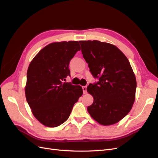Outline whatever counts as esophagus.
Wrapping results in <instances>:
<instances>
[{
  "mask_svg": "<svg viewBox=\"0 0 158 158\" xmlns=\"http://www.w3.org/2000/svg\"><path fill=\"white\" fill-rule=\"evenodd\" d=\"M82 89H83V92H84V94H86V92H87V86H82Z\"/></svg>",
  "mask_w": 158,
  "mask_h": 158,
  "instance_id": "obj_1",
  "label": "esophagus"
}]
</instances>
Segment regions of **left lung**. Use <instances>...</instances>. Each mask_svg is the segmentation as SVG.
I'll list each match as a JSON object with an SVG mask.
<instances>
[{
    "label": "left lung",
    "mask_w": 158,
    "mask_h": 158,
    "mask_svg": "<svg viewBox=\"0 0 158 158\" xmlns=\"http://www.w3.org/2000/svg\"><path fill=\"white\" fill-rule=\"evenodd\" d=\"M79 42L91 73L99 78L87 88L94 98L88 111L100 125L115 124L130 112L135 100L136 80L131 64L114 45L97 40Z\"/></svg>",
    "instance_id": "left-lung-1"
}]
</instances>
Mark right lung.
Segmentation results:
<instances>
[{
    "label": "right lung",
    "mask_w": 158,
    "mask_h": 158,
    "mask_svg": "<svg viewBox=\"0 0 158 158\" xmlns=\"http://www.w3.org/2000/svg\"><path fill=\"white\" fill-rule=\"evenodd\" d=\"M80 49L77 41L51 43L28 67L26 98L33 116L47 127H56L67 120L83 94L80 85L63 82L70 75V60Z\"/></svg>",
    "instance_id": "right-lung-1"
}]
</instances>
